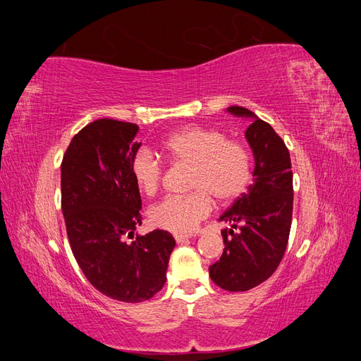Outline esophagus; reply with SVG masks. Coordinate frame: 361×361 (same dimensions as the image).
Here are the masks:
<instances>
[{
  "mask_svg": "<svg viewBox=\"0 0 361 361\" xmlns=\"http://www.w3.org/2000/svg\"><path fill=\"white\" fill-rule=\"evenodd\" d=\"M190 238H192V235L190 233H176L174 235V239H176V243H179V244H182V243H187Z\"/></svg>",
  "mask_w": 361,
  "mask_h": 361,
  "instance_id": "obj_1",
  "label": "esophagus"
}]
</instances>
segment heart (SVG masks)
Instances as JSON below:
<instances>
[{"label": "heart", "mask_w": 361, "mask_h": 361, "mask_svg": "<svg viewBox=\"0 0 361 361\" xmlns=\"http://www.w3.org/2000/svg\"><path fill=\"white\" fill-rule=\"evenodd\" d=\"M171 161L188 166V188L183 195H169L150 207L155 226L174 233H188L199 226L216 203H231L241 195L251 179V155L235 140H227L220 129L185 126L162 141ZM129 170L137 188L152 195L164 178V164L154 152L141 147L130 158Z\"/></svg>", "instance_id": "obj_1"}]
</instances>
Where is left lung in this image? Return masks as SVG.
<instances>
[{"label": "left lung", "instance_id": "left-lung-1", "mask_svg": "<svg viewBox=\"0 0 361 361\" xmlns=\"http://www.w3.org/2000/svg\"><path fill=\"white\" fill-rule=\"evenodd\" d=\"M227 111L251 118L245 138L255 155L253 183L220 216L224 250L209 267L216 286L228 292L253 289L269 279L285 256L293 206L289 150L272 126L244 106Z\"/></svg>", "mask_w": 361, "mask_h": 361}]
</instances>
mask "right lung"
Wrapping results in <instances>:
<instances>
[{
    "label": "right lung",
    "mask_w": 361,
    "mask_h": 361,
    "mask_svg": "<svg viewBox=\"0 0 361 361\" xmlns=\"http://www.w3.org/2000/svg\"><path fill=\"white\" fill-rule=\"evenodd\" d=\"M135 123L99 118L76 134L61 161V211L72 253L106 297L141 302L158 293L176 241L167 231L135 236L141 197L129 170ZM130 237L133 242H128Z\"/></svg>",
    "instance_id": "add662e5"
}]
</instances>
